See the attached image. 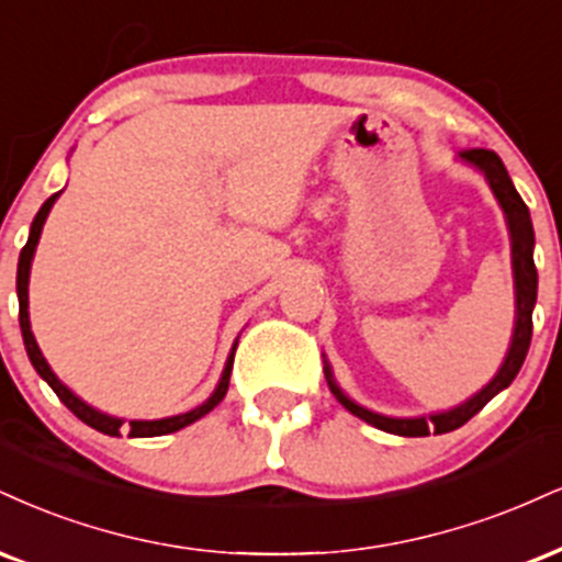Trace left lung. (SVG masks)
<instances>
[{
    "mask_svg": "<svg viewBox=\"0 0 562 562\" xmlns=\"http://www.w3.org/2000/svg\"><path fill=\"white\" fill-rule=\"evenodd\" d=\"M461 159H465L469 165H474L476 170L484 172L492 193H495L499 206H503L505 220H508L513 274H516V329H513L510 350L508 356H505L503 367H499V371L495 374V380L486 384V387L479 390L476 395L469 397L465 403L431 416L392 418V416H382V414H374V411L363 408V405L353 403L346 392L337 387V382L333 380V369H329L327 363V367H324V376H327L329 390H333L337 401L346 405L353 416L363 418V422L371 424V427L390 431V435L427 437L429 431H435V435H445V431L463 427V424L469 422L471 416H476L499 390H505L513 380H516L520 367H524V358L529 353L531 311H533V303H537V267H533V227H531L529 209H526L524 199H520L516 188H513L508 170H505L503 159H499L495 151H486V148H465V151H461Z\"/></svg>",
    "mask_w": 562,
    "mask_h": 562,
    "instance_id": "1",
    "label": "left lung"
}]
</instances>
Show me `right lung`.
Segmentation results:
<instances>
[{
  "mask_svg": "<svg viewBox=\"0 0 562 562\" xmlns=\"http://www.w3.org/2000/svg\"><path fill=\"white\" fill-rule=\"evenodd\" d=\"M59 193L49 195V199L44 201V206L38 209L36 220H33L31 225V235H29V243L23 246V251H20V261H18V301H20V333H23V342H25V350H29V358L33 363V369L42 374V380H46V384L57 392V397L63 401L67 408L76 414L80 422L88 424V427H93L101 435H110V437H120L123 431H127V437H159V435H170V431H178L182 427H188V424L199 422L201 416H206L209 411L214 408V405L222 403V397L227 395V387H229V371H233V358H235V348H238V342L233 346V353H229L227 363H225V371H222V380L216 384V390L212 392V397H209L206 403H201L199 408L188 411V414H180V416H170V418H157V422H131L125 427L123 418L117 416H106L101 414V411L91 408V405L80 401L78 395H72L70 390L65 387L63 382L57 380V374L49 369V363H46V358L42 356V350L36 346V337L31 333V319H29V277H31V261H33V254H36V246H38V238H42V229H44V222L46 216H49L54 201H57Z\"/></svg>",
  "mask_w": 562,
  "mask_h": 562,
  "instance_id": "right-lung-1",
  "label": "right lung"
}]
</instances>
